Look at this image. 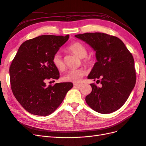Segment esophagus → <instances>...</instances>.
<instances>
[{
    "mask_svg": "<svg viewBox=\"0 0 146 146\" xmlns=\"http://www.w3.org/2000/svg\"><path fill=\"white\" fill-rule=\"evenodd\" d=\"M74 85L75 87H80L82 85V84H79V83H75Z\"/></svg>",
    "mask_w": 146,
    "mask_h": 146,
    "instance_id": "esophagus-1",
    "label": "esophagus"
}]
</instances>
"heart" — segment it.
Returning a JSON list of instances; mask_svg holds the SVG:
<instances>
[{
  "label": "heart",
  "mask_w": 146,
  "mask_h": 146,
  "mask_svg": "<svg viewBox=\"0 0 146 146\" xmlns=\"http://www.w3.org/2000/svg\"><path fill=\"white\" fill-rule=\"evenodd\" d=\"M68 50L73 53L74 54L81 58L82 62L85 66H90L94 64V59L91 55L87 54V48L83 43L75 41L68 46ZM52 63L55 67L60 71H63L65 69V64L63 60V57L60 52H56L52 58ZM86 71L83 68L72 69L66 72L63 77L64 82L79 83L82 78L85 76Z\"/></svg>",
  "instance_id": "obj_1"
}]
</instances>
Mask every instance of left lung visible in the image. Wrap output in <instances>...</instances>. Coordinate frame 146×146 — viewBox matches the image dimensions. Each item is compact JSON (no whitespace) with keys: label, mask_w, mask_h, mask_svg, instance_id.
<instances>
[{"label":"left lung","mask_w":146,"mask_h":146,"mask_svg":"<svg viewBox=\"0 0 146 146\" xmlns=\"http://www.w3.org/2000/svg\"><path fill=\"white\" fill-rule=\"evenodd\" d=\"M75 36L94 48L98 60L88 78L100 82L102 87L90 84L92 91L85 98L87 104L102 114L116 111L125 104L135 85L133 56L116 36L98 32Z\"/></svg>","instance_id":"1"}]
</instances>
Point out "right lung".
<instances>
[{
  "label": "right lung",
  "mask_w": 146,
  "mask_h": 146,
  "mask_svg": "<svg viewBox=\"0 0 146 146\" xmlns=\"http://www.w3.org/2000/svg\"><path fill=\"white\" fill-rule=\"evenodd\" d=\"M69 38V35H45L29 39L21 45L13 60L9 69L11 90L19 103L30 113L49 115L72 88L70 82L46 85L47 80H58L60 77L52 58Z\"/></svg>",
  "instance_id": "obj_1"
}]
</instances>
